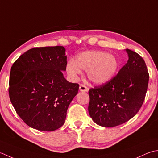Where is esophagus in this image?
I'll use <instances>...</instances> for the list:
<instances>
[{"mask_svg":"<svg viewBox=\"0 0 158 158\" xmlns=\"http://www.w3.org/2000/svg\"><path fill=\"white\" fill-rule=\"evenodd\" d=\"M80 91H86L87 92L89 91V89L86 87V86L85 85H82V84H81V85H80Z\"/></svg>","mask_w":158,"mask_h":158,"instance_id":"obj_1","label":"esophagus"}]
</instances>
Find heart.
<instances>
[{
  "mask_svg": "<svg viewBox=\"0 0 158 158\" xmlns=\"http://www.w3.org/2000/svg\"><path fill=\"white\" fill-rule=\"evenodd\" d=\"M118 68L114 56L102 51H87L80 53L75 60H69L66 71L73 78L81 74V69L87 71V77L95 84H104L113 78Z\"/></svg>",
  "mask_w": 158,
  "mask_h": 158,
  "instance_id": "heart-1",
  "label": "heart"
}]
</instances>
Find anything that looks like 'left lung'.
Masks as SVG:
<instances>
[{"label":"left lung","instance_id":"obj_1","mask_svg":"<svg viewBox=\"0 0 158 158\" xmlns=\"http://www.w3.org/2000/svg\"><path fill=\"white\" fill-rule=\"evenodd\" d=\"M127 63L110 81L89 89V112L100 126L123 124L139 111L145 98L149 75L144 59L126 49Z\"/></svg>","mask_w":158,"mask_h":158}]
</instances>
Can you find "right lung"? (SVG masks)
<instances>
[{"instance_id":"add662e5","label":"right lung","mask_w":158,"mask_h":158,"mask_svg":"<svg viewBox=\"0 0 158 158\" xmlns=\"http://www.w3.org/2000/svg\"><path fill=\"white\" fill-rule=\"evenodd\" d=\"M63 46L34 48L13 64L9 95L17 114L31 127L51 131L65 123L67 110L79 89L64 78Z\"/></svg>"}]
</instances>
